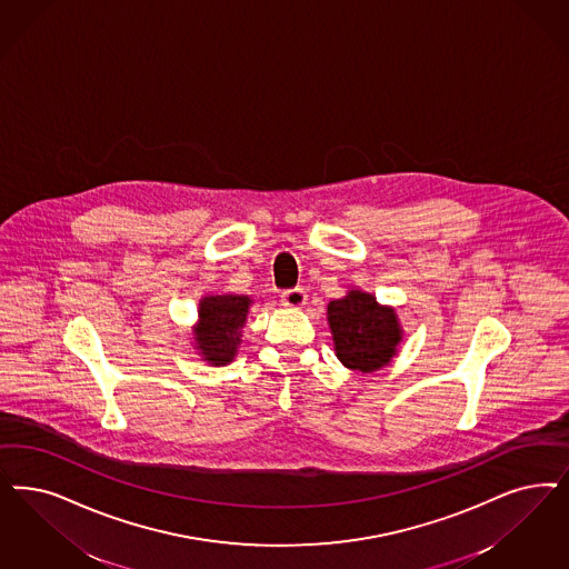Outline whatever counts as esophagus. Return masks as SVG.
Instances as JSON below:
<instances>
[{
    "mask_svg": "<svg viewBox=\"0 0 569 569\" xmlns=\"http://www.w3.org/2000/svg\"><path fill=\"white\" fill-rule=\"evenodd\" d=\"M281 302L288 307V309H302L307 305V292L302 288H295V290H286L281 295Z\"/></svg>",
    "mask_w": 569,
    "mask_h": 569,
    "instance_id": "obj_1",
    "label": "esophagus"
}]
</instances>
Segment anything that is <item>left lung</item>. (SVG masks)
Segmentation results:
<instances>
[{"label":"left lung","instance_id":"1","mask_svg":"<svg viewBox=\"0 0 569 569\" xmlns=\"http://www.w3.org/2000/svg\"><path fill=\"white\" fill-rule=\"evenodd\" d=\"M328 326L336 357L353 372L372 373L389 366L403 340L397 311L359 288L328 305Z\"/></svg>","mask_w":569,"mask_h":569}]
</instances>
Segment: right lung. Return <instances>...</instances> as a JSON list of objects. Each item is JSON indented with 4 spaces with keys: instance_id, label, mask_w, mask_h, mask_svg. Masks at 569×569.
<instances>
[{
    "instance_id": "1",
    "label": "right lung",
    "mask_w": 569,
    "mask_h": 569,
    "mask_svg": "<svg viewBox=\"0 0 569 569\" xmlns=\"http://www.w3.org/2000/svg\"><path fill=\"white\" fill-rule=\"evenodd\" d=\"M252 305L246 295H208L199 300L191 345L201 361L222 368L236 359Z\"/></svg>"
}]
</instances>
